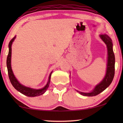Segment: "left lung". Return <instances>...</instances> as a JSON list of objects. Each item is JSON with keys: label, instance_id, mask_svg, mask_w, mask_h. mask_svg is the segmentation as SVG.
<instances>
[{"label": "left lung", "instance_id": "obj_1", "mask_svg": "<svg viewBox=\"0 0 123 123\" xmlns=\"http://www.w3.org/2000/svg\"><path fill=\"white\" fill-rule=\"evenodd\" d=\"M100 37L104 41L107 48V63L106 75L103 80L98 84L92 91L89 93H84L81 92H77L84 96L93 97L99 94L109 87L111 84L114 75L115 70V57L113 51V43L111 38L106 34H101Z\"/></svg>", "mask_w": 123, "mask_h": 123}]
</instances>
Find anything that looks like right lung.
Listing matches in <instances>:
<instances>
[{
  "mask_svg": "<svg viewBox=\"0 0 123 123\" xmlns=\"http://www.w3.org/2000/svg\"><path fill=\"white\" fill-rule=\"evenodd\" d=\"M16 38V36H14L13 38H12L9 44V54H8L7 57V60H6V65L7 68V71H8V75H9V79L11 82V84L13 87L15 88L16 90L19 91L20 93H22L23 94H24L26 96H28L29 97H35L37 96H39L42 94H44V93L46 92L47 89L48 88L49 86L50 82V78H51V75L52 72L50 74L49 79H48V81L47 85L43 87V88L39 89H34L30 88V87H26L23 85L20 84V83L18 82V81L17 80L16 77L14 76L13 73L12 72V68H11V52H12V42L14 41V39Z\"/></svg>",
  "mask_w": 123,
  "mask_h": 123,
  "instance_id": "right-lung-1",
  "label": "right lung"
}]
</instances>
